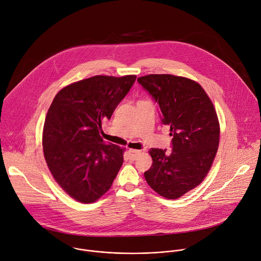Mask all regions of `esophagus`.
<instances>
[{
	"label": "esophagus",
	"mask_w": 261,
	"mask_h": 261,
	"mask_svg": "<svg viewBox=\"0 0 261 261\" xmlns=\"http://www.w3.org/2000/svg\"><path fill=\"white\" fill-rule=\"evenodd\" d=\"M128 153H129V159L135 161V160H137L139 158V155L141 154V151L140 150H136V149H129Z\"/></svg>",
	"instance_id": "34e87169"
}]
</instances>
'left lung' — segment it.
<instances>
[{"label": "left lung", "mask_w": 261, "mask_h": 261, "mask_svg": "<svg viewBox=\"0 0 261 261\" xmlns=\"http://www.w3.org/2000/svg\"><path fill=\"white\" fill-rule=\"evenodd\" d=\"M139 84L158 102L163 124L170 126L172 151L151 148L152 165L144 173L159 195L177 199L199 186L218 151L220 124L211 98L195 81L172 74H148Z\"/></svg>", "instance_id": "obj_1"}]
</instances>
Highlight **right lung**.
<instances>
[{
  "instance_id": "right-lung-1",
  "label": "right lung",
  "mask_w": 261,
  "mask_h": 261,
  "mask_svg": "<svg viewBox=\"0 0 261 261\" xmlns=\"http://www.w3.org/2000/svg\"><path fill=\"white\" fill-rule=\"evenodd\" d=\"M136 75H95L72 83L55 96L45 117L42 146L53 177L71 198L92 203L106 194L123 163L124 148L100 137L128 93Z\"/></svg>"
}]
</instances>
